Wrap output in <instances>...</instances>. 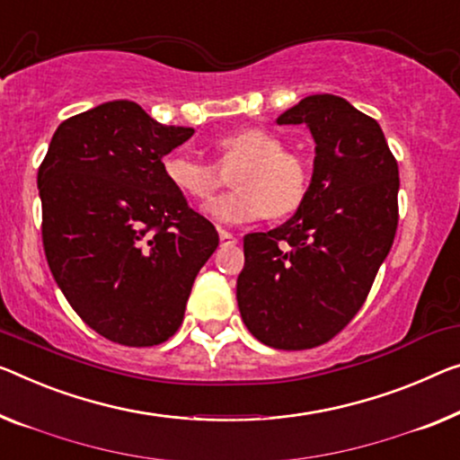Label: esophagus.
<instances>
[{"mask_svg": "<svg viewBox=\"0 0 460 460\" xmlns=\"http://www.w3.org/2000/svg\"><path fill=\"white\" fill-rule=\"evenodd\" d=\"M218 237H221V245H223V248H227V245H235V243H237L235 235H233V233H229V231H221V233H218Z\"/></svg>", "mask_w": 460, "mask_h": 460, "instance_id": "esophagus-1", "label": "esophagus"}]
</instances>
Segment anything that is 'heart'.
<instances>
[{
	"mask_svg": "<svg viewBox=\"0 0 460 460\" xmlns=\"http://www.w3.org/2000/svg\"><path fill=\"white\" fill-rule=\"evenodd\" d=\"M221 164L242 163L233 175L237 190L217 198L207 215L218 225H242L297 210L310 190V167L304 156L285 150V142L264 128H239L217 140ZM163 173L190 200L208 202L221 183L218 169L186 150L163 159Z\"/></svg>",
	"mask_w": 460,
	"mask_h": 460,
	"instance_id": "obj_1",
	"label": "heart"
}]
</instances>
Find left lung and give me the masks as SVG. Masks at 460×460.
Instances as JSON below:
<instances>
[{"mask_svg": "<svg viewBox=\"0 0 460 460\" xmlns=\"http://www.w3.org/2000/svg\"><path fill=\"white\" fill-rule=\"evenodd\" d=\"M316 142L305 200L289 221L243 237L237 305L264 345L301 351L361 310L399 225V164L378 121L337 94H312L277 119Z\"/></svg>", "mask_w": 460, "mask_h": 460, "instance_id": "1", "label": "left lung"}]
</instances>
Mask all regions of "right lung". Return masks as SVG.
<instances>
[{"label":"right lung","instance_id":"obj_1","mask_svg":"<svg viewBox=\"0 0 460 460\" xmlns=\"http://www.w3.org/2000/svg\"><path fill=\"white\" fill-rule=\"evenodd\" d=\"M191 134L132 101L102 102L59 123L39 167L55 283L94 332L119 345L173 337L218 245L215 225L163 173V156Z\"/></svg>","mask_w":460,"mask_h":460}]
</instances>
